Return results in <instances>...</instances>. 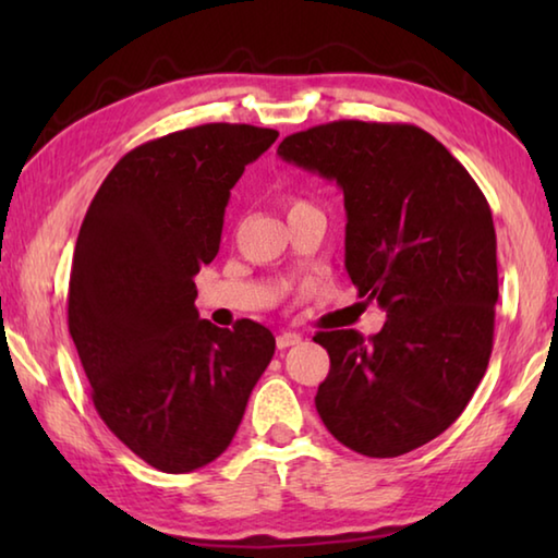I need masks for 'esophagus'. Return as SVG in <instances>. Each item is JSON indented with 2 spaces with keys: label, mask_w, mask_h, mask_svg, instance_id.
<instances>
[{
  "label": "esophagus",
  "mask_w": 558,
  "mask_h": 558,
  "mask_svg": "<svg viewBox=\"0 0 558 558\" xmlns=\"http://www.w3.org/2000/svg\"><path fill=\"white\" fill-rule=\"evenodd\" d=\"M298 342H300V335H295V332H280L278 339H276L278 349H288V347L298 344Z\"/></svg>",
  "instance_id": "esophagus-1"
}]
</instances>
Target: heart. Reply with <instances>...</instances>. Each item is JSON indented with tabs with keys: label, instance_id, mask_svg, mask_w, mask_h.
Returning a JSON list of instances; mask_svg holds the SVG:
<instances>
[{
	"label": "heart",
	"instance_id": "1",
	"mask_svg": "<svg viewBox=\"0 0 558 558\" xmlns=\"http://www.w3.org/2000/svg\"><path fill=\"white\" fill-rule=\"evenodd\" d=\"M298 204H302V202H292V204H290V209H292V206H298Z\"/></svg>",
	"mask_w": 558,
	"mask_h": 558
}]
</instances>
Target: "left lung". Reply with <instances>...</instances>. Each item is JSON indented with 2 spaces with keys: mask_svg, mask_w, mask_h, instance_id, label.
I'll return each mask as SVG.
<instances>
[{
  "mask_svg": "<svg viewBox=\"0 0 558 558\" xmlns=\"http://www.w3.org/2000/svg\"><path fill=\"white\" fill-rule=\"evenodd\" d=\"M286 162L344 192V266L381 332H317L329 374L315 405L327 430L366 458L440 436L483 381L495 335L497 235L475 179L426 130L337 120L288 135Z\"/></svg>",
  "mask_w": 558,
  "mask_h": 558,
  "instance_id": "left-lung-1",
  "label": "left lung"
}]
</instances>
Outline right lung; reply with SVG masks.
I'll return each instance as SVG.
<instances>
[{"instance_id": "add662e5", "label": "right lung", "mask_w": 558, "mask_h": 558, "mask_svg": "<svg viewBox=\"0 0 558 558\" xmlns=\"http://www.w3.org/2000/svg\"><path fill=\"white\" fill-rule=\"evenodd\" d=\"M276 140L231 122L149 140L110 169L81 223L69 332L100 418L162 472H192L229 448L276 352L268 327L221 329L194 305L231 189Z\"/></svg>"}]
</instances>
